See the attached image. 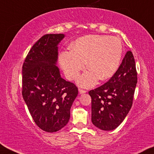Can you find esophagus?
<instances>
[{"instance_id":"34e87169","label":"esophagus","mask_w":154,"mask_h":154,"mask_svg":"<svg viewBox=\"0 0 154 154\" xmlns=\"http://www.w3.org/2000/svg\"><path fill=\"white\" fill-rule=\"evenodd\" d=\"M79 93H80V94L86 93V90H84V89H82V88H79Z\"/></svg>"}]
</instances>
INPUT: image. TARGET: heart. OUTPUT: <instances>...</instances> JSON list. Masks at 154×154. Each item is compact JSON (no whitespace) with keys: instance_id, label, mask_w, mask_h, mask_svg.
I'll use <instances>...</instances> for the list:
<instances>
[{"instance_id":"1","label":"heart","mask_w":154,"mask_h":154,"mask_svg":"<svg viewBox=\"0 0 154 154\" xmlns=\"http://www.w3.org/2000/svg\"><path fill=\"white\" fill-rule=\"evenodd\" d=\"M123 43L120 38L109 35L90 34L72 43L71 50L59 55V61L66 76L75 79L85 68L89 71L79 78L82 86L91 87L98 79L104 80L113 76L120 65Z\"/></svg>"}]
</instances>
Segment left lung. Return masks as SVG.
I'll return each mask as SVG.
<instances>
[{"instance_id": "left-lung-1", "label": "left lung", "mask_w": 154, "mask_h": 154, "mask_svg": "<svg viewBox=\"0 0 154 154\" xmlns=\"http://www.w3.org/2000/svg\"><path fill=\"white\" fill-rule=\"evenodd\" d=\"M137 81L136 62L129 50L113 77L88 92L91 97V120L95 127L111 131L122 122L132 106Z\"/></svg>"}]
</instances>
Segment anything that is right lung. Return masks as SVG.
Here are the masks:
<instances>
[{
  "label": "right lung",
  "mask_w": 154,
  "mask_h": 154,
  "mask_svg": "<svg viewBox=\"0 0 154 154\" xmlns=\"http://www.w3.org/2000/svg\"><path fill=\"white\" fill-rule=\"evenodd\" d=\"M63 34L43 35L33 45L22 67V95L36 125L52 133L67 125L78 95L72 82L61 77L56 66Z\"/></svg>",
  "instance_id": "right-lung-1"
}]
</instances>
